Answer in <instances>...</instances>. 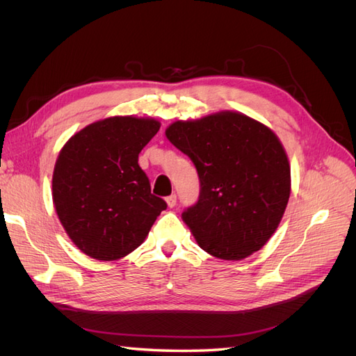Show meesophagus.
<instances>
[{
	"label": "esophagus",
	"mask_w": 356,
	"mask_h": 356,
	"mask_svg": "<svg viewBox=\"0 0 356 356\" xmlns=\"http://www.w3.org/2000/svg\"><path fill=\"white\" fill-rule=\"evenodd\" d=\"M166 203H168V207H169V208H174L175 204H177V195H170V196H168V197H166Z\"/></svg>",
	"instance_id": "1"
}]
</instances>
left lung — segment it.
<instances>
[{"instance_id": "obj_1", "label": "left lung", "mask_w": 356, "mask_h": 356, "mask_svg": "<svg viewBox=\"0 0 356 356\" xmlns=\"http://www.w3.org/2000/svg\"><path fill=\"white\" fill-rule=\"evenodd\" d=\"M166 138L197 169L199 200L182 212L203 251L242 260L261 250L282 220L291 169L277 136L241 113L178 120Z\"/></svg>"}]
</instances>
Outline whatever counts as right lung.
I'll return each instance as SVG.
<instances>
[{
  "mask_svg": "<svg viewBox=\"0 0 356 356\" xmlns=\"http://www.w3.org/2000/svg\"><path fill=\"white\" fill-rule=\"evenodd\" d=\"M154 118L110 117L81 129L60 149L53 203L70 239L96 260H118L141 245L166 202L138 165L159 132Z\"/></svg>",
  "mask_w": 356,
  "mask_h": 356,
  "instance_id": "right-lung-1",
  "label": "right lung"
}]
</instances>
